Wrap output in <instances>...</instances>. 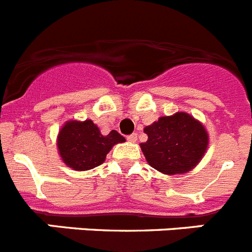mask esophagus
Masks as SVG:
<instances>
[{
  "label": "esophagus",
  "instance_id": "1",
  "mask_svg": "<svg viewBox=\"0 0 252 252\" xmlns=\"http://www.w3.org/2000/svg\"><path fill=\"white\" fill-rule=\"evenodd\" d=\"M127 141L130 142H136L137 141V133H131L127 136Z\"/></svg>",
  "mask_w": 252,
  "mask_h": 252
}]
</instances>
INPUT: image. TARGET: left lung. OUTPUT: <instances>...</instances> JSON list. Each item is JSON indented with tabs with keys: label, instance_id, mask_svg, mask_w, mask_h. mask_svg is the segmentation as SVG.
<instances>
[{
	"label": "left lung",
	"instance_id": "left-lung-1",
	"mask_svg": "<svg viewBox=\"0 0 252 252\" xmlns=\"http://www.w3.org/2000/svg\"><path fill=\"white\" fill-rule=\"evenodd\" d=\"M148 141L140 144L149 165L166 175L184 174L195 168L208 146L201 122L186 112L160 117L146 126Z\"/></svg>",
	"mask_w": 252,
	"mask_h": 252
}]
</instances>
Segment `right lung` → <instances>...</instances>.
Instances as JSON below:
<instances>
[{
    "instance_id": "obj_1",
    "label": "right lung",
    "mask_w": 252,
    "mask_h": 252,
    "mask_svg": "<svg viewBox=\"0 0 252 252\" xmlns=\"http://www.w3.org/2000/svg\"><path fill=\"white\" fill-rule=\"evenodd\" d=\"M116 130L102 135L92 120L66 121L58 133L57 146L65 165L78 171L101 165L113 145L125 142Z\"/></svg>"
}]
</instances>
